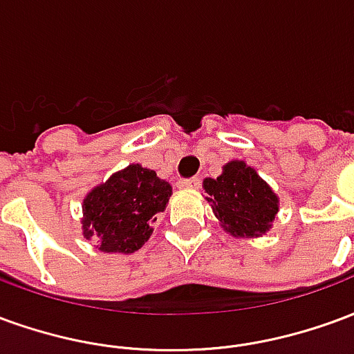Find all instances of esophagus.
<instances>
[{"instance_id": "1", "label": "esophagus", "mask_w": 354, "mask_h": 354, "mask_svg": "<svg viewBox=\"0 0 354 354\" xmlns=\"http://www.w3.org/2000/svg\"><path fill=\"white\" fill-rule=\"evenodd\" d=\"M180 187H184V189H193V187H199L201 185V178H182L180 182H178Z\"/></svg>"}]
</instances>
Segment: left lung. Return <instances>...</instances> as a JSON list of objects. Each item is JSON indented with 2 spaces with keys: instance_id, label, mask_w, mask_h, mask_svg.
I'll return each mask as SVG.
<instances>
[{
  "instance_id": "left-lung-1",
  "label": "left lung",
  "mask_w": 354,
  "mask_h": 354,
  "mask_svg": "<svg viewBox=\"0 0 354 354\" xmlns=\"http://www.w3.org/2000/svg\"><path fill=\"white\" fill-rule=\"evenodd\" d=\"M205 192L210 195L216 218L235 237H260L269 231L279 210V199L252 167L231 161L222 176L207 178Z\"/></svg>"
}]
</instances>
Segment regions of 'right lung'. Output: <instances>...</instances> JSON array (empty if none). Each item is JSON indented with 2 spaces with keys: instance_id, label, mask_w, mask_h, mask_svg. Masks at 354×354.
I'll return each mask as SVG.
<instances>
[{
  "instance_id": "right-lung-1",
  "label": "right lung",
  "mask_w": 354,
  "mask_h": 354,
  "mask_svg": "<svg viewBox=\"0 0 354 354\" xmlns=\"http://www.w3.org/2000/svg\"><path fill=\"white\" fill-rule=\"evenodd\" d=\"M170 195V184L155 170L129 165L83 201V235L98 241L102 252H134L149 239Z\"/></svg>"
}]
</instances>
